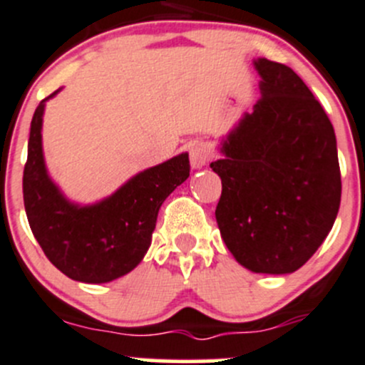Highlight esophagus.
I'll return each instance as SVG.
<instances>
[{"label": "esophagus", "instance_id": "1", "mask_svg": "<svg viewBox=\"0 0 365 365\" xmlns=\"http://www.w3.org/2000/svg\"><path fill=\"white\" fill-rule=\"evenodd\" d=\"M189 157H190V165H192L194 169H201L205 168L206 162L210 160V152L203 143H196V145L190 146Z\"/></svg>", "mask_w": 365, "mask_h": 365}]
</instances>
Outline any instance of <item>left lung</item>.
<instances>
[{
    "label": "left lung",
    "instance_id": "left-lung-1",
    "mask_svg": "<svg viewBox=\"0 0 365 365\" xmlns=\"http://www.w3.org/2000/svg\"><path fill=\"white\" fill-rule=\"evenodd\" d=\"M261 98L220 143L215 210L235 259L256 274H292L318 251L341 205L336 132L304 81L257 58Z\"/></svg>",
    "mask_w": 365,
    "mask_h": 365
}]
</instances>
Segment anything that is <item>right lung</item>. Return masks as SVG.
<instances>
[{
    "label": "right lung",
    "mask_w": 365,
    "mask_h": 365,
    "mask_svg": "<svg viewBox=\"0 0 365 365\" xmlns=\"http://www.w3.org/2000/svg\"><path fill=\"white\" fill-rule=\"evenodd\" d=\"M60 90L43 98L33 114L23 176L26 215L58 270L88 284L111 282L145 257L162 203L189 178V153L138 173L102 201L73 203L47 173L42 150L43 109Z\"/></svg>",
    "instance_id": "1"
}]
</instances>
